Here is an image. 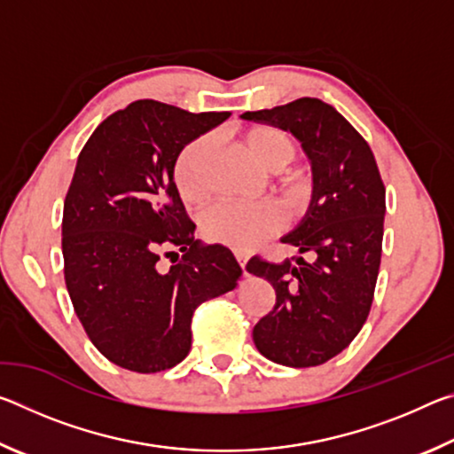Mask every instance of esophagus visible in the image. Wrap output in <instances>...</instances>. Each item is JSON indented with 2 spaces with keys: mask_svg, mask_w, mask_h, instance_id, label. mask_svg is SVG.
<instances>
[{
  "mask_svg": "<svg viewBox=\"0 0 454 454\" xmlns=\"http://www.w3.org/2000/svg\"><path fill=\"white\" fill-rule=\"evenodd\" d=\"M236 260H238V264H240L242 270H246V262H248V256L242 254V252H236Z\"/></svg>",
  "mask_w": 454,
  "mask_h": 454,
  "instance_id": "obj_1",
  "label": "esophagus"
}]
</instances>
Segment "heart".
Here are the masks:
<instances>
[{
    "label": "heart",
    "instance_id": "heart-1",
    "mask_svg": "<svg viewBox=\"0 0 454 454\" xmlns=\"http://www.w3.org/2000/svg\"><path fill=\"white\" fill-rule=\"evenodd\" d=\"M212 137L200 136L180 152L174 166V180L188 202H200L208 194V158ZM240 145L252 162L266 172H280L296 156V142L274 126L250 128L240 137ZM278 188L290 204H301L306 198V182L298 174H284ZM282 214L270 202L258 204H218L204 214L202 230L210 240L234 250H250L266 236L280 228Z\"/></svg>",
    "mask_w": 454,
    "mask_h": 454
}]
</instances>
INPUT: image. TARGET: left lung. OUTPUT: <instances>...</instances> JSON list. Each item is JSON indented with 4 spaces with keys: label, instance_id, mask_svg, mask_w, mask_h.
I'll use <instances>...</instances> for the list:
<instances>
[{
    "label": "left lung",
    "instance_id": "left-lung-1",
    "mask_svg": "<svg viewBox=\"0 0 454 454\" xmlns=\"http://www.w3.org/2000/svg\"><path fill=\"white\" fill-rule=\"evenodd\" d=\"M240 118L286 129L312 166L309 210L282 236L307 258L274 264L254 256L246 264L276 292L272 312L252 338L260 355L276 364L318 366L355 340L371 312L387 212L384 184L371 145L318 98Z\"/></svg>",
    "mask_w": 454,
    "mask_h": 454
}]
</instances>
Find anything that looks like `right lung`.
I'll return each instance as SVG.
<instances>
[{
	"label": "right lung",
	"instance_id": "add662e5",
	"mask_svg": "<svg viewBox=\"0 0 454 454\" xmlns=\"http://www.w3.org/2000/svg\"><path fill=\"white\" fill-rule=\"evenodd\" d=\"M228 118L137 99L96 128L75 164L61 222L66 286L91 344L128 371L182 363L192 314L242 276L226 246L196 240L174 184L180 152ZM162 254L179 262L162 271Z\"/></svg>",
	"mask_w": 454,
	"mask_h": 454
}]
</instances>
